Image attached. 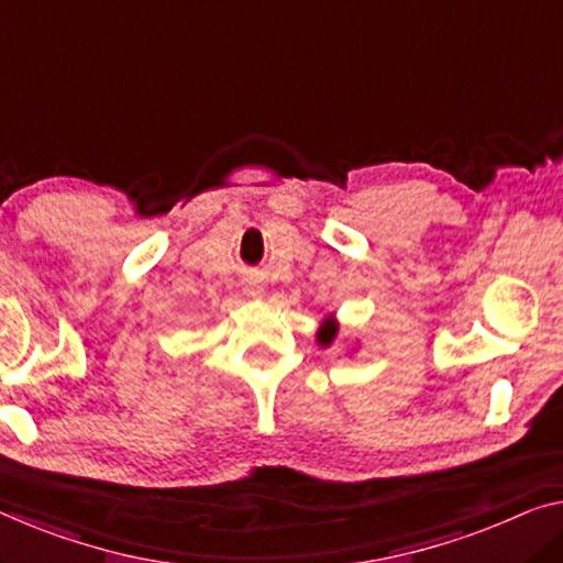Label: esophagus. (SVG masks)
I'll list each match as a JSON object with an SVG mask.
<instances>
[{"label":"esophagus","instance_id":"obj_1","mask_svg":"<svg viewBox=\"0 0 563 563\" xmlns=\"http://www.w3.org/2000/svg\"><path fill=\"white\" fill-rule=\"evenodd\" d=\"M249 291L253 297H261L264 295V284H261V279H249Z\"/></svg>","mask_w":563,"mask_h":563}]
</instances>
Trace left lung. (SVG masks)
Returning <instances> with one entry per match:
<instances>
[{
  "mask_svg": "<svg viewBox=\"0 0 563 563\" xmlns=\"http://www.w3.org/2000/svg\"><path fill=\"white\" fill-rule=\"evenodd\" d=\"M335 338H338V320H333V314H328V318L322 320V325L318 328V343L322 349H328Z\"/></svg>",
  "mask_w": 563,
  "mask_h": 563,
  "instance_id": "1",
  "label": "left lung"
}]
</instances>
